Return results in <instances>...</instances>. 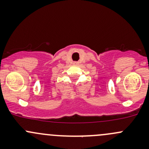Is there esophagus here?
Wrapping results in <instances>:
<instances>
[{"label":"esophagus","instance_id":"esophagus-1","mask_svg":"<svg viewBox=\"0 0 149 149\" xmlns=\"http://www.w3.org/2000/svg\"><path fill=\"white\" fill-rule=\"evenodd\" d=\"M74 64L77 65V64H79V62H74Z\"/></svg>","mask_w":149,"mask_h":149}]
</instances>
